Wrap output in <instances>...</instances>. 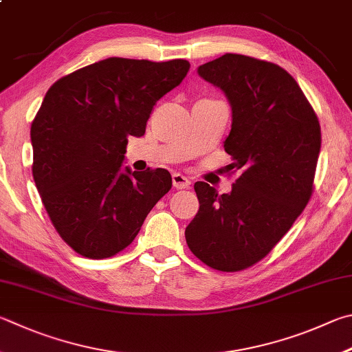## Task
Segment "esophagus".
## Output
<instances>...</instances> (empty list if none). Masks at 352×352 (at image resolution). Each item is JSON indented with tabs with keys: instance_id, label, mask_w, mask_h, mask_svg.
Returning a JSON list of instances; mask_svg holds the SVG:
<instances>
[{
	"instance_id": "esophagus-1",
	"label": "esophagus",
	"mask_w": 352,
	"mask_h": 352,
	"mask_svg": "<svg viewBox=\"0 0 352 352\" xmlns=\"http://www.w3.org/2000/svg\"><path fill=\"white\" fill-rule=\"evenodd\" d=\"M172 184L175 189H188L190 186V180L182 174H174L172 175Z\"/></svg>"
}]
</instances>
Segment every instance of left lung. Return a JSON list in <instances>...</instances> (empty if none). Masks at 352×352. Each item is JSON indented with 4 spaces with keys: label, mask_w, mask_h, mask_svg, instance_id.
<instances>
[{
    "label": "left lung",
    "mask_w": 352,
    "mask_h": 352,
    "mask_svg": "<svg viewBox=\"0 0 352 352\" xmlns=\"http://www.w3.org/2000/svg\"><path fill=\"white\" fill-rule=\"evenodd\" d=\"M198 75L226 94L232 127L223 148L239 172L231 194L197 182L198 212L184 235L190 251L217 271L258 263L292 228L314 192L322 132L317 113L283 67L225 54Z\"/></svg>",
    "instance_id": "8db88e82"
}]
</instances>
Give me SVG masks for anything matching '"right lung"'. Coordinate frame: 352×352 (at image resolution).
Masks as SVG:
<instances>
[{
	"mask_svg": "<svg viewBox=\"0 0 352 352\" xmlns=\"http://www.w3.org/2000/svg\"><path fill=\"white\" fill-rule=\"evenodd\" d=\"M189 61L107 58L55 81L30 127L32 175L56 232L76 254L109 258L137 237L172 188L166 169L121 174L129 137H142L157 101Z\"/></svg>",
	"mask_w": 352,
	"mask_h": 352,
	"instance_id": "right-lung-1",
	"label": "right lung"
}]
</instances>
